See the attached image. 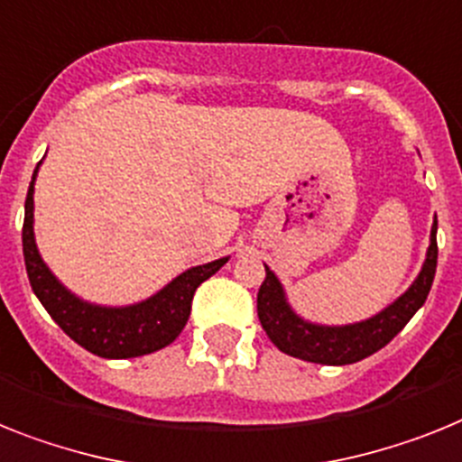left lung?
Wrapping results in <instances>:
<instances>
[{"label":"left lung","instance_id":"1","mask_svg":"<svg viewBox=\"0 0 462 462\" xmlns=\"http://www.w3.org/2000/svg\"><path fill=\"white\" fill-rule=\"evenodd\" d=\"M437 273V216L430 230V246L425 254L420 273L413 284L402 296L375 312L374 317L355 324L327 327L315 324L298 315L289 305L286 291L277 274L265 265V282L258 289V319L265 328L267 338L277 345L284 355L298 356L303 362L327 364V366H345L362 362L381 347H385L409 319L416 315L428 300L432 279Z\"/></svg>","mask_w":462,"mask_h":462}]
</instances>
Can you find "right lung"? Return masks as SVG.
<instances>
[{
  "mask_svg": "<svg viewBox=\"0 0 462 462\" xmlns=\"http://www.w3.org/2000/svg\"><path fill=\"white\" fill-rule=\"evenodd\" d=\"M40 166L42 162L34 169L25 197L23 255L30 286L46 312L77 345L106 359L143 356L171 345L188 324L197 286L218 273L230 261V255L189 267L141 303L119 308L88 303L60 284V279L49 270L34 242V180Z\"/></svg>",
  "mask_w": 462,
  "mask_h": 462,
  "instance_id": "obj_1",
  "label": "right lung"
}]
</instances>
